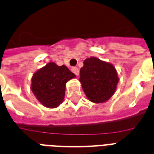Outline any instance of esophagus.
Instances as JSON below:
<instances>
[{
	"label": "esophagus",
	"mask_w": 154,
	"mask_h": 154,
	"mask_svg": "<svg viewBox=\"0 0 154 154\" xmlns=\"http://www.w3.org/2000/svg\"><path fill=\"white\" fill-rule=\"evenodd\" d=\"M72 72H73V73H75L77 76H78L80 73L79 69L77 68V67H73V68H72Z\"/></svg>",
	"instance_id": "34e87169"
}]
</instances>
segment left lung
<instances>
[{"label": "left lung", "mask_w": 154, "mask_h": 154, "mask_svg": "<svg viewBox=\"0 0 154 154\" xmlns=\"http://www.w3.org/2000/svg\"><path fill=\"white\" fill-rule=\"evenodd\" d=\"M79 81L90 101L103 103L115 93L119 78L112 64L92 57L84 61Z\"/></svg>", "instance_id": "1"}]
</instances>
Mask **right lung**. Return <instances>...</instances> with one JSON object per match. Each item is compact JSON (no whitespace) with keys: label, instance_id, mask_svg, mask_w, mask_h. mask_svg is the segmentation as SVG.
I'll return each instance as SVG.
<instances>
[{"label":"right lung","instance_id":"add662e5","mask_svg":"<svg viewBox=\"0 0 154 154\" xmlns=\"http://www.w3.org/2000/svg\"><path fill=\"white\" fill-rule=\"evenodd\" d=\"M74 77V73L66 66L50 62L33 75L32 90L42 105L57 107L64 100L66 82Z\"/></svg>","mask_w":154,"mask_h":154}]
</instances>
